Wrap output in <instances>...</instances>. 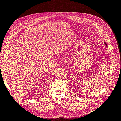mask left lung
Listing matches in <instances>:
<instances>
[{
    "mask_svg": "<svg viewBox=\"0 0 121 121\" xmlns=\"http://www.w3.org/2000/svg\"><path fill=\"white\" fill-rule=\"evenodd\" d=\"M105 43V45H107V43H106V42H105V43Z\"/></svg>",
    "mask_w": 121,
    "mask_h": 121,
    "instance_id": "8db88e82",
    "label": "left lung"
}]
</instances>
